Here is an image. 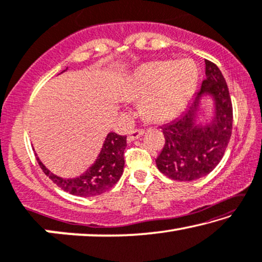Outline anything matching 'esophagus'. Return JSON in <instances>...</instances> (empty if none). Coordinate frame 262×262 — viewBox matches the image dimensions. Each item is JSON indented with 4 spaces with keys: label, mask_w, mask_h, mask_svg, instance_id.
Segmentation results:
<instances>
[{
    "label": "esophagus",
    "mask_w": 262,
    "mask_h": 262,
    "mask_svg": "<svg viewBox=\"0 0 262 262\" xmlns=\"http://www.w3.org/2000/svg\"><path fill=\"white\" fill-rule=\"evenodd\" d=\"M144 133L143 129H133L129 132V134H128V141H134V140L139 139L140 136H141Z\"/></svg>",
    "instance_id": "1"
}]
</instances>
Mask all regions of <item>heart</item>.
<instances>
[{"label":"heart","mask_w":262,"mask_h":262,"mask_svg":"<svg viewBox=\"0 0 262 262\" xmlns=\"http://www.w3.org/2000/svg\"><path fill=\"white\" fill-rule=\"evenodd\" d=\"M198 80V68L190 60L148 62L124 79L121 97L124 101L141 100L142 114L153 122H163L187 106Z\"/></svg>","instance_id":"1"}]
</instances>
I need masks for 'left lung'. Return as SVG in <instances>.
Returning <instances> with one entry per match:
<instances>
[{"mask_svg": "<svg viewBox=\"0 0 262 262\" xmlns=\"http://www.w3.org/2000/svg\"><path fill=\"white\" fill-rule=\"evenodd\" d=\"M206 79L188 108L173 122L161 127L165 146L155 162L173 180L193 181L209 174L224 158L232 135L233 107L226 80L216 64L208 60ZM209 98L212 116L200 120L201 102Z\"/></svg>", "mask_w": 262, "mask_h": 262, "instance_id": "obj_1", "label": "left lung"}]
</instances>
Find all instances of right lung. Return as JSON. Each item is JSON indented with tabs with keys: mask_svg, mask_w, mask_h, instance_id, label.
Masks as SVG:
<instances>
[{
	"mask_svg": "<svg viewBox=\"0 0 262 262\" xmlns=\"http://www.w3.org/2000/svg\"><path fill=\"white\" fill-rule=\"evenodd\" d=\"M67 69L66 68L63 72ZM126 146L127 136L119 135L116 133H108L102 148L93 165L75 178L67 179L58 177L47 168L40 158H37V162L47 177L56 183L61 189L76 196H95L107 192L120 180L123 173V151L126 149Z\"/></svg>",
	"mask_w": 262,
	"mask_h": 262,
	"instance_id": "add662e5",
	"label": "right lung"
}]
</instances>
